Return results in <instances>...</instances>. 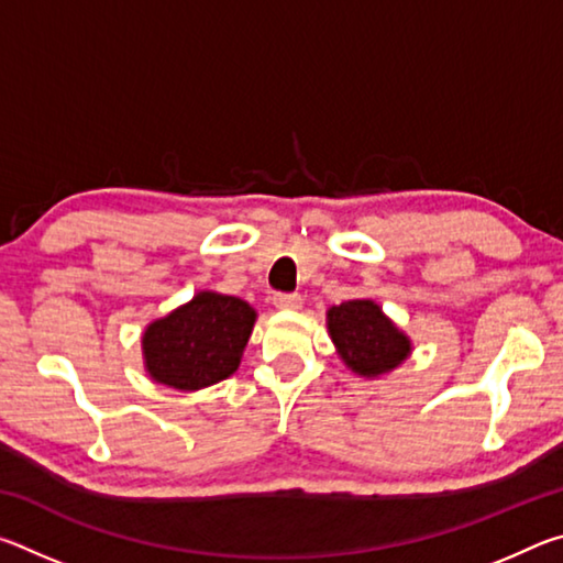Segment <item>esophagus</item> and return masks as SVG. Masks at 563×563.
Instances as JSON below:
<instances>
[{"instance_id": "1", "label": "esophagus", "mask_w": 563, "mask_h": 563, "mask_svg": "<svg viewBox=\"0 0 563 563\" xmlns=\"http://www.w3.org/2000/svg\"><path fill=\"white\" fill-rule=\"evenodd\" d=\"M273 305L278 310H298L300 305H302V298L298 292H278L273 298Z\"/></svg>"}]
</instances>
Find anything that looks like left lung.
<instances>
[{"label":"left lung","mask_w":563,"mask_h":563,"mask_svg":"<svg viewBox=\"0 0 563 563\" xmlns=\"http://www.w3.org/2000/svg\"><path fill=\"white\" fill-rule=\"evenodd\" d=\"M328 330L342 362L360 377H379L402 365L412 342L375 300H347L328 310Z\"/></svg>","instance_id":"left-lung-1"}]
</instances>
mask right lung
Segmentation results:
<instances>
[{
    "mask_svg": "<svg viewBox=\"0 0 563 563\" xmlns=\"http://www.w3.org/2000/svg\"><path fill=\"white\" fill-rule=\"evenodd\" d=\"M255 310L241 298L203 290L141 338L151 379L194 393L231 377L255 325Z\"/></svg>",
    "mask_w": 563,
    "mask_h": 563,
    "instance_id": "add662e5",
    "label": "right lung"
}]
</instances>
